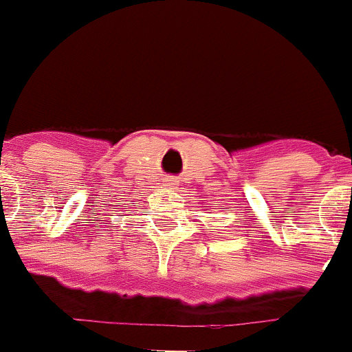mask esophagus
I'll use <instances>...</instances> for the list:
<instances>
[{"label": "esophagus", "mask_w": 352, "mask_h": 352, "mask_svg": "<svg viewBox=\"0 0 352 352\" xmlns=\"http://www.w3.org/2000/svg\"><path fill=\"white\" fill-rule=\"evenodd\" d=\"M177 184H179V181H177L175 177H166L164 179V186H168V188H175Z\"/></svg>", "instance_id": "1"}]
</instances>
